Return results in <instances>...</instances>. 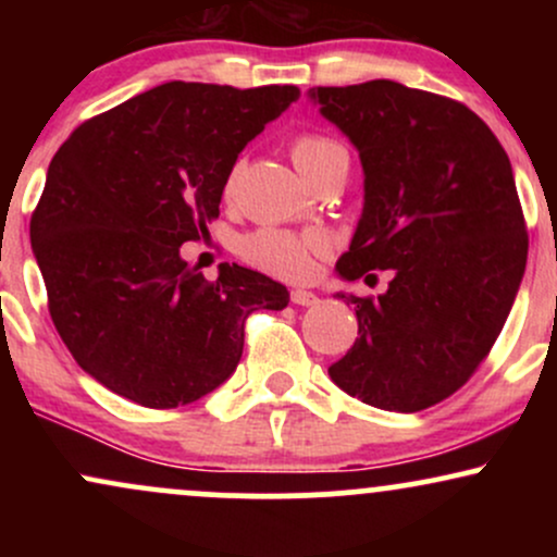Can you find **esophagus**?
<instances>
[{"instance_id":"1","label":"esophagus","mask_w":557,"mask_h":557,"mask_svg":"<svg viewBox=\"0 0 557 557\" xmlns=\"http://www.w3.org/2000/svg\"><path fill=\"white\" fill-rule=\"evenodd\" d=\"M290 300H293V304H296V306H317V304H319V296H317V293L300 290V287H298V290L290 293Z\"/></svg>"}]
</instances>
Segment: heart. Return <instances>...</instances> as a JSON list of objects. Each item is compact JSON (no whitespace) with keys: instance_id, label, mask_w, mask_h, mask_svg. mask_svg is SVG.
Returning <instances> with one entry per match:
<instances>
[{"instance_id":"heart-1","label":"heart","mask_w":557,"mask_h":557,"mask_svg":"<svg viewBox=\"0 0 557 557\" xmlns=\"http://www.w3.org/2000/svg\"><path fill=\"white\" fill-rule=\"evenodd\" d=\"M290 157L300 170V175L309 181V177H314L319 170H324L335 159H343L345 149L337 140L327 136L304 133V136L293 138ZM238 170L240 164H235L230 170L225 185L227 194H233L235 181H238ZM319 251H322V238L319 235H298L283 227H261L257 233L246 235L240 243V253L248 264L285 280H304L311 272V267H314V253Z\"/></svg>"}]
</instances>
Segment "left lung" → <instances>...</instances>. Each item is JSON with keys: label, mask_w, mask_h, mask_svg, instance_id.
<instances>
[{"label": "left lung", "mask_w": 557, "mask_h": 557, "mask_svg": "<svg viewBox=\"0 0 557 557\" xmlns=\"http://www.w3.org/2000/svg\"><path fill=\"white\" fill-rule=\"evenodd\" d=\"M309 99L356 146L363 209L343 280L389 270L356 306L359 337L330 376L374 408L413 413L476 372L510 314L527 270L513 170L469 107L395 81L317 86Z\"/></svg>", "instance_id": "8db88e82"}]
</instances>
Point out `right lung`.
Returning a JSON list of instances; mask_svg holds the SVG:
<instances>
[{"instance_id": "right-lung-1", "label": "right lung", "mask_w": 557, "mask_h": 557, "mask_svg": "<svg viewBox=\"0 0 557 557\" xmlns=\"http://www.w3.org/2000/svg\"><path fill=\"white\" fill-rule=\"evenodd\" d=\"M298 94L172 81L60 146L30 248L54 327L99 385L146 408L194 403L235 372L246 317L285 309V285L238 264L209 283L181 246L207 233L235 159Z\"/></svg>"}]
</instances>
